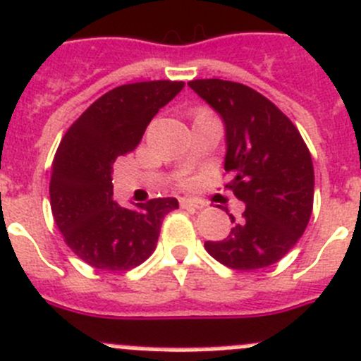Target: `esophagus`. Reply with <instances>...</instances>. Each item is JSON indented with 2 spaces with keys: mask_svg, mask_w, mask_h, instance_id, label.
Listing matches in <instances>:
<instances>
[{
  "mask_svg": "<svg viewBox=\"0 0 361 361\" xmlns=\"http://www.w3.org/2000/svg\"><path fill=\"white\" fill-rule=\"evenodd\" d=\"M180 207L185 208V210H192V212H197L203 208V203L196 200H187V197H181L180 200Z\"/></svg>",
  "mask_w": 361,
  "mask_h": 361,
  "instance_id": "obj_1",
  "label": "esophagus"
}]
</instances>
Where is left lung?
<instances>
[{"instance_id": "8db88e82", "label": "left lung", "mask_w": 361, "mask_h": 361, "mask_svg": "<svg viewBox=\"0 0 361 361\" xmlns=\"http://www.w3.org/2000/svg\"><path fill=\"white\" fill-rule=\"evenodd\" d=\"M221 116L226 130V188L245 204L224 240L204 242L208 255L235 271L281 260L301 238L313 208L312 154L301 133L272 101L226 80L188 82ZM228 212V210H226Z\"/></svg>"}]
</instances>
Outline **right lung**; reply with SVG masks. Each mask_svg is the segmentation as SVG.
<instances>
[{"label": "right lung", "mask_w": 361, "mask_h": 361, "mask_svg": "<svg viewBox=\"0 0 361 361\" xmlns=\"http://www.w3.org/2000/svg\"><path fill=\"white\" fill-rule=\"evenodd\" d=\"M185 87L157 80L116 87L71 124L53 158L49 200L71 251L104 271H128L153 255L161 221L176 210L174 197L135 208L114 201L112 164L139 146L158 110Z\"/></svg>", "instance_id": "obj_1"}]
</instances>
